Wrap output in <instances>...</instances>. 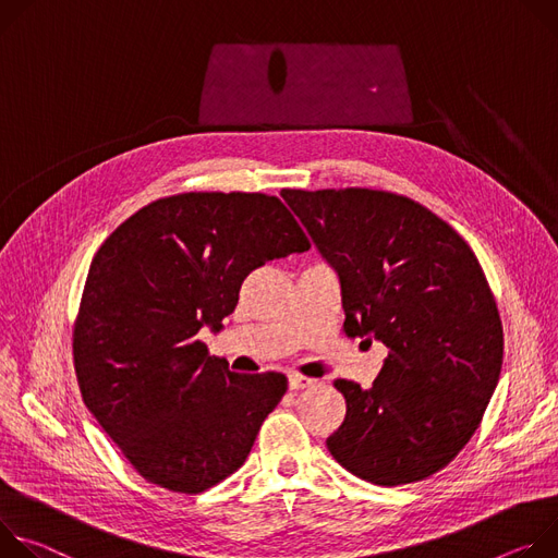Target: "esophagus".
Listing matches in <instances>:
<instances>
[{
  "instance_id": "esophagus-1",
  "label": "esophagus",
  "mask_w": 558,
  "mask_h": 558,
  "mask_svg": "<svg viewBox=\"0 0 558 558\" xmlns=\"http://www.w3.org/2000/svg\"><path fill=\"white\" fill-rule=\"evenodd\" d=\"M313 384H315V379H311V377H303V375H296V373L288 375L290 390H301V388H307V386H313Z\"/></svg>"
}]
</instances>
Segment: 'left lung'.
Listing matches in <instances>:
<instances>
[{"instance_id":"1","label":"left lung","mask_w":558,"mask_h":558,"mask_svg":"<svg viewBox=\"0 0 558 558\" xmlns=\"http://www.w3.org/2000/svg\"><path fill=\"white\" fill-rule=\"evenodd\" d=\"M339 277L348 337L390 352L373 388L337 379L326 446L354 476L403 485L446 468L497 388L504 328L470 245L421 204L367 189L283 191Z\"/></svg>"}]
</instances>
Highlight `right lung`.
<instances>
[{
	"mask_svg": "<svg viewBox=\"0 0 558 558\" xmlns=\"http://www.w3.org/2000/svg\"><path fill=\"white\" fill-rule=\"evenodd\" d=\"M307 247L290 210L262 193L157 199L101 243L73 332L75 373L146 481L199 494L251 454L288 379L230 373L197 335L223 330L255 268Z\"/></svg>",
	"mask_w": 558,
	"mask_h": 558,
	"instance_id": "add662e5",
	"label": "right lung"
}]
</instances>
